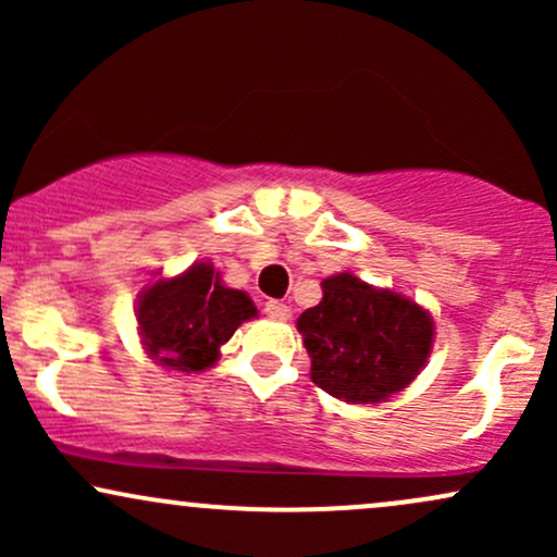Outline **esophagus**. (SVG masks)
I'll use <instances>...</instances> for the list:
<instances>
[{
  "instance_id": "esophagus-1",
  "label": "esophagus",
  "mask_w": 557,
  "mask_h": 557,
  "mask_svg": "<svg viewBox=\"0 0 557 557\" xmlns=\"http://www.w3.org/2000/svg\"><path fill=\"white\" fill-rule=\"evenodd\" d=\"M264 314L270 317V319H280V322H287L293 311H290V306L280 304V300H267V304H264Z\"/></svg>"
}]
</instances>
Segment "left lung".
Wrapping results in <instances>:
<instances>
[{
	"label": "left lung",
	"mask_w": 557,
	"mask_h": 557,
	"mask_svg": "<svg viewBox=\"0 0 557 557\" xmlns=\"http://www.w3.org/2000/svg\"><path fill=\"white\" fill-rule=\"evenodd\" d=\"M311 380L332 398L382 403L411 385L432 350V317L411 298L350 272L322 280V300L298 317Z\"/></svg>",
	"instance_id": "obj_1"
}]
</instances>
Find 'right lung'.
<instances>
[{"mask_svg":"<svg viewBox=\"0 0 557 557\" xmlns=\"http://www.w3.org/2000/svg\"><path fill=\"white\" fill-rule=\"evenodd\" d=\"M136 317L146 354L159 367L190 374L214 367L220 345L257 317V306L243 290L222 285L212 264L198 261L177 277L144 287Z\"/></svg>","mask_w":557,"mask_h":557,"instance_id":"right-lung-1","label":"right lung"}]
</instances>
